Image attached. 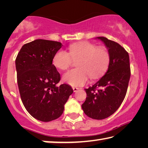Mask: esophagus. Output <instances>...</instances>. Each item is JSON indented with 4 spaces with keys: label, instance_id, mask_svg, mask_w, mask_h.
<instances>
[{
    "label": "esophagus",
    "instance_id": "1",
    "mask_svg": "<svg viewBox=\"0 0 148 148\" xmlns=\"http://www.w3.org/2000/svg\"><path fill=\"white\" fill-rule=\"evenodd\" d=\"M72 89H73V91H74V92H76L77 90L79 89V88H77V87H72Z\"/></svg>",
    "mask_w": 148,
    "mask_h": 148
}]
</instances>
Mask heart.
Returning <instances> with one entry per match:
<instances>
[{
  "label": "heart",
  "mask_w": 148,
  "mask_h": 148,
  "mask_svg": "<svg viewBox=\"0 0 148 148\" xmlns=\"http://www.w3.org/2000/svg\"><path fill=\"white\" fill-rule=\"evenodd\" d=\"M79 59L76 66L66 72L62 80L74 87L82 86L88 81L89 76L92 79L103 74L108 67L110 56L105 47H98L89 42L72 44L69 46V53L59 49L54 55L53 64L60 70H66L71 66L72 59Z\"/></svg>",
  "instance_id": "b5f03b06"
}]
</instances>
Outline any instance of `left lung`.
<instances>
[{
	"label": "left lung",
	"instance_id": "obj_1",
	"mask_svg": "<svg viewBox=\"0 0 148 148\" xmlns=\"http://www.w3.org/2000/svg\"><path fill=\"white\" fill-rule=\"evenodd\" d=\"M104 42L110 56L108 69L93 86L85 89L87 97L82 105L84 113L94 119H103L121 106L131 77L129 53L117 42L97 37Z\"/></svg>",
	"mask_w": 148,
	"mask_h": 148
}]
</instances>
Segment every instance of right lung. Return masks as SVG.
Returning a JSON list of instances; mask_svg holds the SVG:
<instances>
[{
  "label": "right lung",
  "mask_w": 148,
  "mask_h": 148,
  "mask_svg": "<svg viewBox=\"0 0 148 148\" xmlns=\"http://www.w3.org/2000/svg\"><path fill=\"white\" fill-rule=\"evenodd\" d=\"M61 42L38 39L24 44L16 59L17 80L22 102L39 121H51L61 116L73 92L67 84L57 86L61 76L52 63Z\"/></svg>",
  "instance_id": "1"
}]
</instances>
